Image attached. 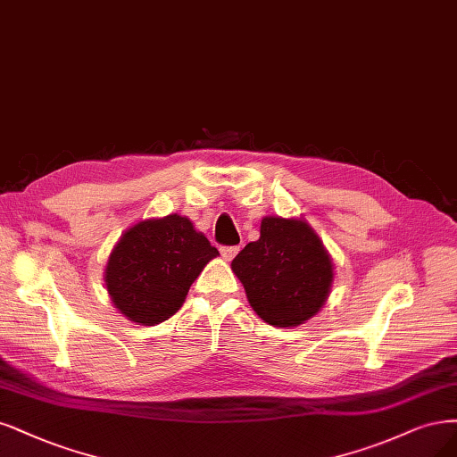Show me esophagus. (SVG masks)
Instances as JSON below:
<instances>
[{
	"instance_id": "34e87169",
	"label": "esophagus",
	"mask_w": 457,
	"mask_h": 457,
	"mask_svg": "<svg viewBox=\"0 0 457 457\" xmlns=\"http://www.w3.org/2000/svg\"><path fill=\"white\" fill-rule=\"evenodd\" d=\"M238 251H240L238 245H225V247H221V255H223L225 261H232Z\"/></svg>"
}]
</instances>
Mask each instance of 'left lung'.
Masks as SVG:
<instances>
[{
  "label": "left lung",
  "mask_w": 457,
  "mask_h": 457,
  "mask_svg": "<svg viewBox=\"0 0 457 457\" xmlns=\"http://www.w3.org/2000/svg\"><path fill=\"white\" fill-rule=\"evenodd\" d=\"M257 316L276 327H296L321 310L333 283V262L303 219L264 217L261 238L232 261Z\"/></svg>",
  "instance_id": "1"
}]
</instances>
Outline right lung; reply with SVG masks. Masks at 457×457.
Here are the masks:
<instances>
[{"mask_svg": "<svg viewBox=\"0 0 457 457\" xmlns=\"http://www.w3.org/2000/svg\"><path fill=\"white\" fill-rule=\"evenodd\" d=\"M219 251L178 213L139 221L120 236L105 266V287L122 316L156 325L181 308L193 281Z\"/></svg>", "mask_w": 457, "mask_h": 457, "instance_id": "1", "label": "right lung"}]
</instances>
